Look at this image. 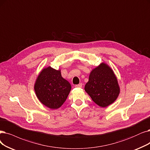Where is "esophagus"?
I'll return each mask as SVG.
<instances>
[{
	"label": "esophagus",
	"mask_w": 150,
	"mask_h": 150,
	"mask_svg": "<svg viewBox=\"0 0 150 150\" xmlns=\"http://www.w3.org/2000/svg\"><path fill=\"white\" fill-rule=\"evenodd\" d=\"M75 87H77V88H81V87H82V83H79V84L76 85Z\"/></svg>",
	"instance_id": "obj_1"
}]
</instances>
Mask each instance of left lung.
Wrapping results in <instances>:
<instances>
[{
    "label": "left lung",
    "instance_id": "obj_1",
    "mask_svg": "<svg viewBox=\"0 0 150 150\" xmlns=\"http://www.w3.org/2000/svg\"><path fill=\"white\" fill-rule=\"evenodd\" d=\"M84 89L94 102L102 108L115 102L120 93L116 75L105 63L92 70Z\"/></svg>",
    "mask_w": 150,
    "mask_h": 150
}]
</instances>
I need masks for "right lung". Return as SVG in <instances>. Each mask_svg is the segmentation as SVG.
I'll return each mask as SVG.
<instances>
[{
	"label": "right lung",
	"mask_w": 150,
	"mask_h": 150,
	"mask_svg": "<svg viewBox=\"0 0 150 150\" xmlns=\"http://www.w3.org/2000/svg\"><path fill=\"white\" fill-rule=\"evenodd\" d=\"M71 89V84L62 76L60 69L50 67L41 71L34 84L35 93L39 100L52 110L62 106Z\"/></svg>",
	"instance_id": "1"
}]
</instances>
